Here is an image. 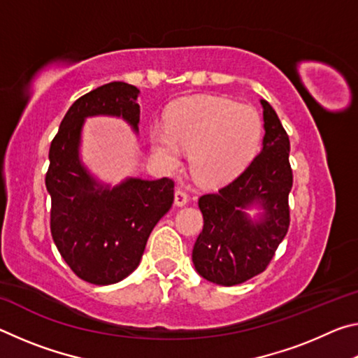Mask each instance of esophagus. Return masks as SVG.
I'll return each mask as SVG.
<instances>
[{"instance_id": "esophagus-1", "label": "esophagus", "mask_w": 358, "mask_h": 358, "mask_svg": "<svg viewBox=\"0 0 358 358\" xmlns=\"http://www.w3.org/2000/svg\"><path fill=\"white\" fill-rule=\"evenodd\" d=\"M187 201H189V197H187V194L183 189L175 191V205L177 207H183V205L187 203Z\"/></svg>"}]
</instances>
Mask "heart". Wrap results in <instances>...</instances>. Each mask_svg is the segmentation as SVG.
I'll use <instances>...</instances> for the list:
<instances>
[{
    "label": "heart",
    "instance_id": "1",
    "mask_svg": "<svg viewBox=\"0 0 358 358\" xmlns=\"http://www.w3.org/2000/svg\"><path fill=\"white\" fill-rule=\"evenodd\" d=\"M262 121L246 104L216 96H194L175 106L167 126L150 132L153 155L164 167L175 169L183 151H191V172L203 185H217L237 173L256 150Z\"/></svg>",
    "mask_w": 358,
    "mask_h": 358
}]
</instances>
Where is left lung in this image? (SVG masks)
I'll return each mask as SVG.
<instances>
[{
  "instance_id": "8db88e82",
  "label": "left lung",
  "mask_w": 358,
  "mask_h": 358,
  "mask_svg": "<svg viewBox=\"0 0 358 358\" xmlns=\"http://www.w3.org/2000/svg\"><path fill=\"white\" fill-rule=\"evenodd\" d=\"M264 148L237 178L199 199L203 229L192 250L197 273L220 286L251 280L268 266L286 237L294 177L289 162V136L266 101ZM257 203L264 210L259 222L241 210Z\"/></svg>"
}]
</instances>
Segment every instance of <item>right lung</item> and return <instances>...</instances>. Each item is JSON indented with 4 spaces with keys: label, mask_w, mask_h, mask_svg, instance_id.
I'll list each match as a JSON object with an SVG mask.
<instances>
[{
    "label": "right lung",
    "mask_w": 358,
    "mask_h": 358,
    "mask_svg": "<svg viewBox=\"0 0 358 358\" xmlns=\"http://www.w3.org/2000/svg\"><path fill=\"white\" fill-rule=\"evenodd\" d=\"M138 90L110 82L78 98L66 112L48 151L45 187L52 199L50 232L64 262L80 280L107 286L124 280L141 262L157 221L173 203L171 178H128L108 187L78 159L83 120L112 115L136 132L141 120Z\"/></svg>",
    "instance_id": "1"
}]
</instances>
